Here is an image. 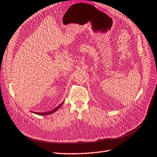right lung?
<instances>
[{"instance_id": "1", "label": "right lung", "mask_w": 157, "mask_h": 157, "mask_svg": "<svg viewBox=\"0 0 157 157\" xmlns=\"http://www.w3.org/2000/svg\"><path fill=\"white\" fill-rule=\"evenodd\" d=\"M63 101L62 103H60L58 107H56V108H54V109H52V110L50 111L46 112H46H45V113H37V112H36V113H34V112H33V113H36V114H37V115H50V114H52V113H54L55 111H57V110L59 109V108L63 105Z\"/></svg>"}]
</instances>
